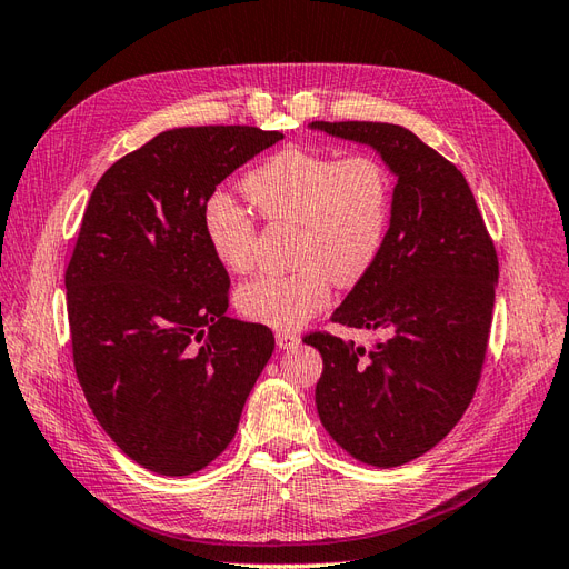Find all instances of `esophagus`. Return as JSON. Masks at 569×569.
Masks as SVG:
<instances>
[{
  "mask_svg": "<svg viewBox=\"0 0 569 569\" xmlns=\"http://www.w3.org/2000/svg\"><path fill=\"white\" fill-rule=\"evenodd\" d=\"M274 341H278L280 349H295L299 343V335L289 332V330H280V332H274Z\"/></svg>",
  "mask_w": 569,
  "mask_h": 569,
  "instance_id": "34e87169",
  "label": "esophagus"
}]
</instances>
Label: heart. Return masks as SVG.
<instances>
[{
	"label": "heart",
	"mask_w": 569,
	"mask_h": 569,
	"mask_svg": "<svg viewBox=\"0 0 569 569\" xmlns=\"http://www.w3.org/2000/svg\"><path fill=\"white\" fill-rule=\"evenodd\" d=\"M242 192L268 222L297 228L287 274L263 272L237 289L247 320L268 327H299L330 303L332 280L356 284L380 258L391 222L393 182L372 153H335L287 147L258 163ZM203 234L216 261L232 272L253 266L256 226L230 199H213L203 211Z\"/></svg>",
	"instance_id": "obj_1"
}]
</instances>
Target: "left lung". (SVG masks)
Instances as JSON below:
<instances>
[{
    "label": "left lung",
    "instance_id": "obj_1",
    "mask_svg": "<svg viewBox=\"0 0 569 569\" xmlns=\"http://www.w3.org/2000/svg\"><path fill=\"white\" fill-rule=\"evenodd\" d=\"M311 128L370 144L396 176L385 249L332 313L387 337L368 351L330 332L303 337L322 356L316 406L327 435L360 462L396 468L435 449L472 401L498 256L468 180L420 137L368 120Z\"/></svg>",
    "mask_w": 569,
    "mask_h": 569
}]
</instances>
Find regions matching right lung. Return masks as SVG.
I'll use <instances>...</instances> for the list:
<instances>
[{
	"mask_svg": "<svg viewBox=\"0 0 569 569\" xmlns=\"http://www.w3.org/2000/svg\"><path fill=\"white\" fill-rule=\"evenodd\" d=\"M251 126L173 128L118 159L88 201L66 268L73 366L94 418L166 477L213 462L274 349L228 318L230 274L203 234L216 187L282 140Z\"/></svg>",
	"mask_w": 569,
	"mask_h": 569,
	"instance_id": "1",
	"label": "right lung"
}]
</instances>
